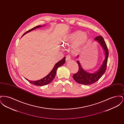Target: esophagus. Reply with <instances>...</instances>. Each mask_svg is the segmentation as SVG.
<instances>
[{
    "label": "esophagus",
    "instance_id": "obj_1",
    "mask_svg": "<svg viewBox=\"0 0 124 124\" xmlns=\"http://www.w3.org/2000/svg\"><path fill=\"white\" fill-rule=\"evenodd\" d=\"M71 56L69 55H68L66 56V61H68L69 60H71Z\"/></svg>",
    "mask_w": 124,
    "mask_h": 124
}]
</instances>
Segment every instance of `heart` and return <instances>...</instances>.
Listing matches in <instances>:
<instances>
[{"label":"heart","instance_id":"1","mask_svg":"<svg viewBox=\"0 0 124 124\" xmlns=\"http://www.w3.org/2000/svg\"><path fill=\"white\" fill-rule=\"evenodd\" d=\"M87 40L88 36L85 32L81 31H77L65 38L63 40L62 45L63 46H67L73 44L72 51L74 52H78Z\"/></svg>","mask_w":124,"mask_h":124}]
</instances>
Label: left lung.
Wrapping results in <instances>:
<instances>
[{"mask_svg":"<svg viewBox=\"0 0 124 124\" xmlns=\"http://www.w3.org/2000/svg\"><path fill=\"white\" fill-rule=\"evenodd\" d=\"M94 40L98 42L100 44L101 47H102L104 52L105 58L99 70L93 73L89 72L83 69L79 63V61L78 60L76 61L78 65V71L77 73L74 74L72 76V77L75 81L80 84L90 85L93 84L94 83L97 82L100 78L106 71V65L109 53L106 42L101 36L96 37ZM78 55L77 56L76 58L78 59Z\"/></svg>","mask_w":124,"mask_h":124,"instance_id":"obj_1","label":"left lung"}]
</instances>
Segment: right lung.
<instances>
[{
  "instance_id": "obj_1",
  "label": "right lung",
  "mask_w": 124,
  "mask_h": 124,
  "mask_svg": "<svg viewBox=\"0 0 124 124\" xmlns=\"http://www.w3.org/2000/svg\"><path fill=\"white\" fill-rule=\"evenodd\" d=\"M45 26V24H44L43 26H42V25L37 26H36L35 27L32 28L29 31H27L26 32H25L24 34L22 35V37H23L25 34L31 31H32L33 30L36 29V28H40V27H43V26ZM65 57H64V58L63 59H61V60H60L58 62H57L54 65L53 70L51 71V72L47 75V76H46V77L43 78H42L41 79H39V80H36V81H31V80H28V79H26H26L28 80V81L30 83L32 84H33L34 85H37V86H43V85H46L47 84L50 83L53 80V79L54 78H55V76H56V71H57V69L59 67L61 66V65H63L64 64H65Z\"/></svg>"
}]
</instances>
